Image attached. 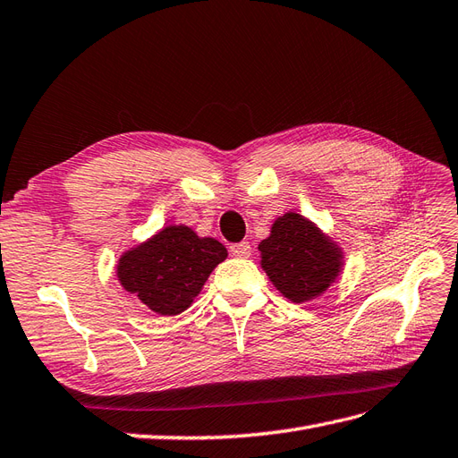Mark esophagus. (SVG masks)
I'll list each match as a JSON object with an SVG mask.
<instances>
[{"instance_id": "obj_1", "label": "esophagus", "mask_w": 458, "mask_h": 458, "mask_svg": "<svg viewBox=\"0 0 458 458\" xmlns=\"http://www.w3.org/2000/svg\"><path fill=\"white\" fill-rule=\"evenodd\" d=\"M230 253L236 255V258H250L251 248H250L248 242H238V243H232Z\"/></svg>"}]
</instances>
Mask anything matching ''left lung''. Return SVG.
<instances>
[{"label":"left lung","instance_id":"obj_1","mask_svg":"<svg viewBox=\"0 0 458 458\" xmlns=\"http://www.w3.org/2000/svg\"><path fill=\"white\" fill-rule=\"evenodd\" d=\"M258 250L275 289L296 304L318 299L342 275L344 251L337 242L294 210L273 222Z\"/></svg>","mask_w":458,"mask_h":458}]
</instances>
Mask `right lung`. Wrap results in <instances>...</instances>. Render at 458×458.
I'll return each instance as SVG.
<instances>
[{
	"label": "right lung",
	"instance_id": "obj_1",
	"mask_svg": "<svg viewBox=\"0 0 458 458\" xmlns=\"http://www.w3.org/2000/svg\"><path fill=\"white\" fill-rule=\"evenodd\" d=\"M226 258L218 240L172 225L126 250L116 263V279L152 312L177 316L193 304L212 269Z\"/></svg>",
	"mask_w": 458,
	"mask_h": 458
}]
</instances>
